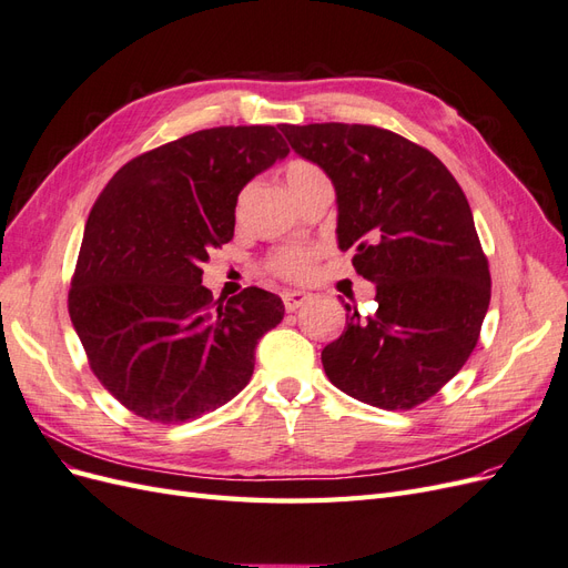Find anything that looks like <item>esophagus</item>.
<instances>
[{"label": "esophagus", "instance_id": "34e87169", "mask_svg": "<svg viewBox=\"0 0 568 568\" xmlns=\"http://www.w3.org/2000/svg\"><path fill=\"white\" fill-rule=\"evenodd\" d=\"M282 301H284V307H286L288 313H296L301 305H305L307 301H311V296H307L305 291H284Z\"/></svg>", "mask_w": 568, "mask_h": 568}]
</instances>
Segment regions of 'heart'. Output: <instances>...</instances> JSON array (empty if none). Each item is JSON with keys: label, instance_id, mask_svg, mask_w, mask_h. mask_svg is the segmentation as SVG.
Listing matches in <instances>:
<instances>
[{"label": "heart", "instance_id": "1", "mask_svg": "<svg viewBox=\"0 0 568 568\" xmlns=\"http://www.w3.org/2000/svg\"><path fill=\"white\" fill-rule=\"evenodd\" d=\"M284 178L286 184L291 189V194H298L301 189H305L311 182L324 178L322 170L313 163L307 161H291L284 170ZM315 248H307V246H284L280 251H274L267 261V267L280 274L284 280H303L311 274L313 263H315Z\"/></svg>", "mask_w": 568, "mask_h": 568}]
</instances>
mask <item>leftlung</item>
<instances>
[{
    "instance_id": "left-lung-1",
    "label": "left lung",
    "mask_w": 568,
    "mask_h": 568,
    "mask_svg": "<svg viewBox=\"0 0 568 568\" xmlns=\"http://www.w3.org/2000/svg\"><path fill=\"white\" fill-rule=\"evenodd\" d=\"M336 189L338 248L376 284V311L346 303L322 351L329 382L359 403L412 409L467 363L490 303L488 257L462 186L432 151L374 125H282Z\"/></svg>"
}]
</instances>
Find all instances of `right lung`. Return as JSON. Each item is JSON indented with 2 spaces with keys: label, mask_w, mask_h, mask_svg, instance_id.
Wrapping results in <instances>:
<instances>
[{
  "label": "right lung",
  "mask_w": 568,
  "mask_h": 568,
  "mask_svg": "<svg viewBox=\"0 0 568 568\" xmlns=\"http://www.w3.org/2000/svg\"><path fill=\"white\" fill-rule=\"evenodd\" d=\"M286 153L272 125L211 128L132 159L99 194L68 313L94 376L134 415L182 424L251 382L284 303L257 286L213 301L201 265L234 236L239 192Z\"/></svg>",
  "instance_id": "right-lung-1"
}]
</instances>
